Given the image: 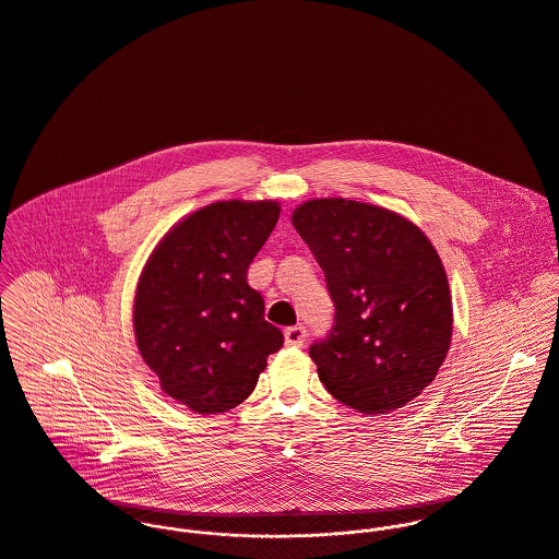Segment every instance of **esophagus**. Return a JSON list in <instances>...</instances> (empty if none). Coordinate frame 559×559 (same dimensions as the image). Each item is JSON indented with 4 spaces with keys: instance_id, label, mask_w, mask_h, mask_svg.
Returning a JSON list of instances; mask_svg holds the SVG:
<instances>
[{
    "instance_id": "obj_1",
    "label": "esophagus",
    "mask_w": 559,
    "mask_h": 559,
    "mask_svg": "<svg viewBox=\"0 0 559 559\" xmlns=\"http://www.w3.org/2000/svg\"><path fill=\"white\" fill-rule=\"evenodd\" d=\"M305 338H307V330L305 325H292L285 330V343L292 345V347H300L305 345Z\"/></svg>"
}]
</instances>
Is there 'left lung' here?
<instances>
[{
  "label": "left lung",
  "mask_w": 559,
  "mask_h": 559,
  "mask_svg": "<svg viewBox=\"0 0 559 559\" xmlns=\"http://www.w3.org/2000/svg\"><path fill=\"white\" fill-rule=\"evenodd\" d=\"M292 223L336 310L330 334L309 349L321 383L365 416L407 405L433 381L452 338L433 245L401 214L341 197L310 199Z\"/></svg>",
  "instance_id": "left-lung-1"
}]
</instances>
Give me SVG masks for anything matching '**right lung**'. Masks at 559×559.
I'll list each match as a JSON object with an SVG mask.
<instances>
[{
    "label": "right lung",
    "instance_id": "obj_1",
    "mask_svg": "<svg viewBox=\"0 0 559 559\" xmlns=\"http://www.w3.org/2000/svg\"><path fill=\"white\" fill-rule=\"evenodd\" d=\"M281 214L276 201H216L180 221L150 254L134 296V338L160 388L197 414L234 409L283 332L247 281Z\"/></svg>",
    "mask_w": 559,
    "mask_h": 559
}]
</instances>
